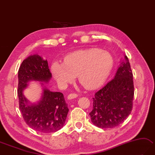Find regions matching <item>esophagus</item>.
<instances>
[{"mask_svg": "<svg viewBox=\"0 0 155 155\" xmlns=\"http://www.w3.org/2000/svg\"><path fill=\"white\" fill-rule=\"evenodd\" d=\"M77 97V94H69V96H67V99L68 100H72V99L76 98Z\"/></svg>", "mask_w": 155, "mask_h": 155, "instance_id": "obj_1", "label": "esophagus"}]
</instances>
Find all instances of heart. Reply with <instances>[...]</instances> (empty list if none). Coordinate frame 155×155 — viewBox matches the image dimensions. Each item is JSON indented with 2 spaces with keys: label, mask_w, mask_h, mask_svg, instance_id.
<instances>
[{
  "label": "heart",
  "mask_w": 155,
  "mask_h": 155,
  "mask_svg": "<svg viewBox=\"0 0 155 155\" xmlns=\"http://www.w3.org/2000/svg\"><path fill=\"white\" fill-rule=\"evenodd\" d=\"M114 67V58L106 51L91 48L68 54L63 62L53 61L51 71L55 81L64 86L77 76L87 89H95L106 81Z\"/></svg>",
  "instance_id": "obj_1"
}]
</instances>
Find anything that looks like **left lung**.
<instances>
[{
    "label": "left lung",
    "instance_id": "left-lung-1",
    "mask_svg": "<svg viewBox=\"0 0 155 155\" xmlns=\"http://www.w3.org/2000/svg\"><path fill=\"white\" fill-rule=\"evenodd\" d=\"M121 61L114 78L95 94L90 113L92 124L107 129L117 127L131 114L134 86L130 63L127 56Z\"/></svg>",
    "mask_w": 155,
    "mask_h": 155
}]
</instances>
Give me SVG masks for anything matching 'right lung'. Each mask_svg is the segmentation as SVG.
Masks as SVG:
<instances>
[{
  "label": "right lung",
  "mask_w": 155,
  "mask_h": 155,
  "mask_svg": "<svg viewBox=\"0 0 155 155\" xmlns=\"http://www.w3.org/2000/svg\"><path fill=\"white\" fill-rule=\"evenodd\" d=\"M18 77L19 107L27 125L43 134L54 133L62 128L69 108L62 93L51 92L45 86L52 77L48 61L38 54L29 56L21 63ZM31 81H40L43 86L42 98L37 103H30L23 93Z\"/></svg>",
  "instance_id": "obj_1"
}]
</instances>
